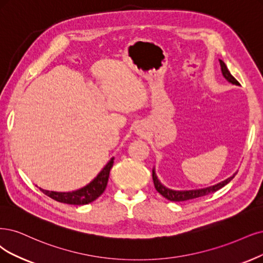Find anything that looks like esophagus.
Segmentation results:
<instances>
[{
  "mask_svg": "<svg viewBox=\"0 0 263 263\" xmlns=\"http://www.w3.org/2000/svg\"><path fill=\"white\" fill-rule=\"evenodd\" d=\"M135 132H137V133L140 134V135H143V134L145 133L143 126H137V129H135Z\"/></svg>",
  "mask_w": 263,
  "mask_h": 263,
  "instance_id": "1",
  "label": "esophagus"
}]
</instances>
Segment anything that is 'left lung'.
<instances>
[{
  "instance_id": "8db88e82",
  "label": "left lung",
  "mask_w": 263,
  "mask_h": 263,
  "mask_svg": "<svg viewBox=\"0 0 263 263\" xmlns=\"http://www.w3.org/2000/svg\"><path fill=\"white\" fill-rule=\"evenodd\" d=\"M220 66H221L222 74L224 76L226 79L229 82H231L232 84L239 85V82L235 79L234 77L231 74V72L228 69L227 65L223 63L222 61H220ZM235 174L236 173L233 174V176L230 177L229 179L222 181V182L216 184V185H213V186H209V187H206V189H200V190H191V191H173V190H170L166 186H163L162 184L159 182V180L157 179V176H156V173H155V170H153V181H154L155 189H156V191L160 194V195H162L164 198H167L168 200H171V201H184V200L194 199V198L201 197V196H206V195H209V194H211V193L217 192L218 190H220L224 185H227V184L233 178L235 177Z\"/></svg>"
}]
</instances>
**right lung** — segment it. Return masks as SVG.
<instances>
[{
    "label": "right lung",
    "mask_w": 263,
    "mask_h": 263,
    "mask_svg": "<svg viewBox=\"0 0 263 263\" xmlns=\"http://www.w3.org/2000/svg\"><path fill=\"white\" fill-rule=\"evenodd\" d=\"M112 164L114 158L110 159V161L107 163L104 169L99 173V176H97L90 184H87L86 186L78 191L68 193L45 191L42 189H40V191H42L45 195L56 201L69 203V205H86V203L92 202L96 198H99L104 193L107 186V182H108L109 171L112 167Z\"/></svg>",
    "instance_id": "add662e5"
}]
</instances>
